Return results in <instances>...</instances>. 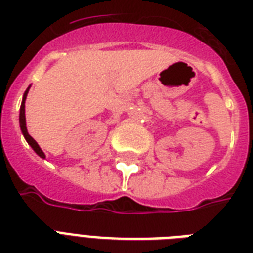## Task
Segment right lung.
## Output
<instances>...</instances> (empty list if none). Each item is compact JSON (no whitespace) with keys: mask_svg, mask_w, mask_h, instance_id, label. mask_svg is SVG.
<instances>
[{"mask_svg":"<svg viewBox=\"0 0 253 253\" xmlns=\"http://www.w3.org/2000/svg\"><path fill=\"white\" fill-rule=\"evenodd\" d=\"M27 92H29V88H27L26 91H25V95H23V100H22V104H21V112H19V125H21V130H22L23 136L26 138V141L29 142L31 148L34 149L35 153L38 154L39 157L44 158V153L42 152V149L39 148V145L37 144V141L33 138V137L29 134L27 132V128H26V117H25V100H26V96H27Z\"/></svg>","mask_w":253,"mask_h":253,"instance_id":"obj_1","label":"right lung"}]
</instances>
